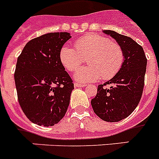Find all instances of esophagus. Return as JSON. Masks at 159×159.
I'll return each mask as SVG.
<instances>
[{
  "label": "esophagus",
  "instance_id": "1",
  "mask_svg": "<svg viewBox=\"0 0 159 159\" xmlns=\"http://www.w3.org/2000/svg\"><path fill=\"white\" fill-rule=\"evenodd\" d=\"M74 86H75V87H85L86 85V84H81L78 83V82H75V83H74Z\"/></svg>",
  "mask_w": 159,
  "mask_h": 159
}]
</instances>
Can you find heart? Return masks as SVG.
<instances>
[{"label": "heart", "mask_w": 159, "mask_h": 159, "mask_svg": "<svg viewBox=\"0 0 159 159\" xmlns=\"http://www.w3.org/2000/svg\"><path fill=\"white\" fill-rule=\"evenodd\" d=\"M75 48L64 46L60 50L62 64L69 72L75 71L86 58L88 66L77 69L74 74L82 82L113 78L122 68L124 52L122 46L109 38L97 34L86 35L75 42Z\"/></svg>", "instance_id": "1"}]
</instances>
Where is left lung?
I'll list each match as a JSON object with an SVG mask.
<instances>
[{"label":"left lung","mask_w":159,"mask_h":159,"mask_svg":"<svg viewBox=\"0 0 159 159\" xmlns=\"http://www.w3.org/2000/svg\"><path fill=\"white\" fill-rule=\"evenodd\" d=\"M122 46L124 62L120 71L105 83L99 85L91 100L95 113L105 122H119L128 117L139 104L144 86L147 59L143 50L131 37L114 31L104 30ZM107 84H111L107 89Z\"/></svg>","instance_id":"8db88e82"}]
</instances>
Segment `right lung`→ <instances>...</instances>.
<instances>
[{
  "instance_id": "obj_1",
  "label": "right lung",
  "mask_w": 159,
  "mask_h": 159,
  "mask_svg": "<svg viewBox=\"0 0 159 159\" xmlns=\"http://www.w3.org/2000/svg\"><path fill=\"white\" fill-rule=\"evenodd\" d=\"M68 33L44 34L26 44L17 59L15 82L19 105L31 122L54 126L64 117L74 89L59 54Z\"/></svg>"
}]
</instances>
